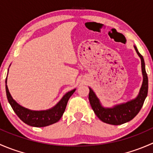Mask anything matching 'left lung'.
I'll list each match as a JSON object with an SVG mask.
<instances>
[{
	"instance_id": "left-lung-1",
	"label": "left lung",
	"mask_w": 153,
	"mask_h": 153,
	"mask_svg": "<svg viewBox=\"0 0 153 153\" xmlns=\"http://www.w3.org/2000/svg\"><path fill=\"white\" fill-rule=\"evenodd\" d=\"M136 52L141 60V68L143 74V84L139 95L135 99L126 104L117 105L113 108H104L100 104L98 98L91 88H89V100L91 106L95 115L103 122L112 125H120L128 122L133 119L143 106L145 98L148 92V77L145 69V64L142 55L139 53L135 46H134Z\"/></svg>"
}]
</instances>
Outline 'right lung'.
Returning a JSON list of instances; mask_svg holds the SVG:
<instances>
[{
	"label": "right lung",
	"mask_w": 153,
	"mask_h": 153,
	"mask_svg": "<svg viewBox=\"0 0 153 153\" xmlns=\"http://www.w3.org/2000/svg\"><path fill=\"white\" fill-rule=\"evenodd\" d=\"M6 84H7V78H6ZM75 91V89H73L67 92L63 97L62 99L58 102V104H57V105L52 109L45 111H32L20 106L15 100H13L9 92L8 87L6 84L7 99L14 112L25 124L35 127H43L58 122L65 111L69 98L72 96Z\"/></svg>",
	"instance_id": "right-lung-1"
}]
</instances>
